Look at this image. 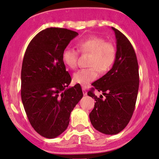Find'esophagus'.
Listing matches in <instances>:
<instances>
[{"mask_svg":"<svg viewBox=\"0 0 159 159\" xmlns=\"http://www.w3.org/2000/svg\"><path fill=\"white\" fill-rule=\"evenodd\" d=\"M82 91H83L84 95H87V90H86L85 88H83V89H82Z\"/></svg>","mask_w":159,"mask_h":159,"instance_id":"34e87169","label":"esophagus"}]
</instances>
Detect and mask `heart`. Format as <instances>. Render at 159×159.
I'll return each instance as SVG.
<instances>
[{
  "label": "heart",
  "instance_id": "1",
  "mask_svg": "<svg viewBox=\"0 0 159 159\" xmlns=\"http://www.w3.org/2000/svg\"><path fill=\"white\" fill-rule=\"evenodd\" d=\"M77 48L81 52L90 54L88 63V66L90 67L81 69L73 75V81L84 87L96 79L98 71L101 73L108 71L116 60V47L98 36H91L79 41L77 43ZM77 60L78 52L76 50L66 48L63 51L62 61L67 67L75 68Z\"/></svg>",
  "mask_w": 159,
  "mask_h": 159
}]
</instances>
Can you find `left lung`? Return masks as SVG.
<instances>
[{"label":"left lung","instance_id":"1","mask_svg":"<svg viewBox=\"0 0 159 159\" xmlns=\"http://www.w3.org/2000/svg\"><path fill=\"white\" fill-rule=\"evenodd\" d=\"M116 38V57L112 67L96 81L87 93L95 100L89 113L95 129L106 135H116L127 127L135 110L139 86V64L133 46L119 30L112 27ZM95 89L102 95L98 98ZM105 97L102 98V95Z\"/></svg>","mask_w":159,"mask_h":159}]
</instances>
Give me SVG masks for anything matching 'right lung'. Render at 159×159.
I'll use <instances>...</instances> for the list:
<instances>
[{
    "mask_svg": "<svg viewBox=\"0 0 159 159\" xmlns=\"http://www.w3.org/2000/svg\"><path fill=\"white\" fill-rule=\"evenodd\" d=\"M78 32L51 27L29 43L21 69V100L32 127L54 139L66 130L70 113L83 97L81 85L68 87L72 78L62 61L63 51Z\"/></svg>",
    "mask_w": 159,
    "mask_h": 159,
    "instance_id": "right-lung-1",
    "label": "right lung"
}]
</instances>
